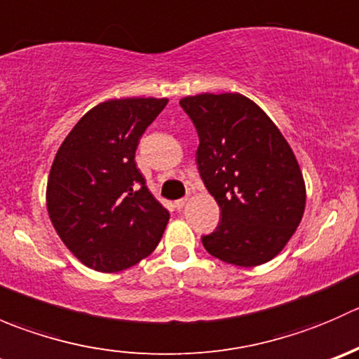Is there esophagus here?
Returning a JSON list of instances; mask_svg holds the SVG:
<instances>
[{
  "mask_svg": "<svg viewBox=\"0 0 359 359\" xmlns=\"http://www.w3.org/2000/svg\"><path fill=\"white\" fill-rule=\"evenodd\" d=\"M186 203H187V198H182V200H177L175 201V208L177 210H182L184 206H186Z\"/></svg>",
  "mask_w": 359,
  "mask_h": 359,
  "instance_id": "esophagus-1",
  "label": "esophagus"
}]
</instances>
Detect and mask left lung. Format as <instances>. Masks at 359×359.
Masks as SVG:
<instances>
[{"mask_svg": "<svg viewBox=\"0 0 359 359\" xmlns=\"http://www.w3.org/2000/svg\"><path fill=\"white\" fill-rule=\"evenodd\" d=\"M200 135L196 163L220 208L203 247L226 264L255 267L290 241L306 210V182L273 119L241 93L180 99Z\"/></svg>", "mask_w": 359, "mask_h": 359, "instance_id": "obj_1", "label": "left lung"}]
</instances>
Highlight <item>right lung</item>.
I'll use <instances>...</instances> for the list:
<instances>
[{
	"label": "right lung",
	"instance_id": "add662e5",
	"mask_svg": "<svg viewBox=\"0 0 359 359\" xmlns=\"http://www.w3.org/2000/svg\"><path fill=\"white\" fill-rule=\"evenodd\" d=\"M168 99L128 97L92 107L60 144L46 184V208L72 255L118 273L153 253L170 213L146 187L135 149Z\"/></svg>",
	"mask_w": 359,
	"mask_h": 359
}]
</instances>
